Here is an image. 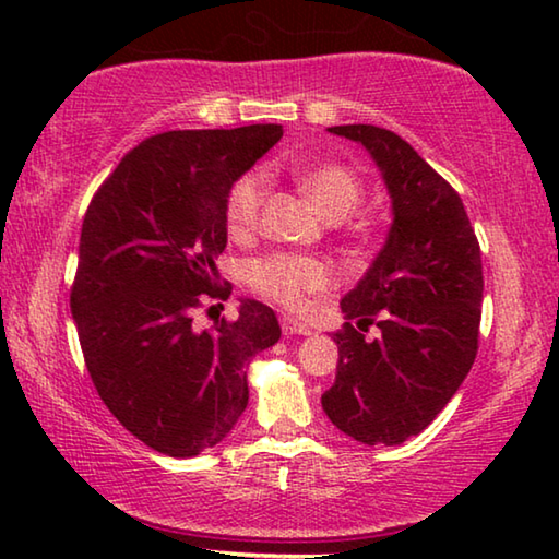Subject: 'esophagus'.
<instances>
[{
	"label": "esophagus",
	"mask_w": 559,
	"mask_h": 559,
	"mask_svg": "<svg viewBox=\"0 0 559 559\" xmlns=\"http://www.w3.org/2000/svg\"><path fill=\"white\" fill-rule=\"evenodd\" d=\"M281 330H283V335H310V328L290 316L281 318Z\"/></svg>",
	"instance_id": "1"
}]
</instances>
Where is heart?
Listing matches in <instances>:
<instances>
[{"label": "heart", "instance_id": "obj_1", "mask_svg": "<svg viewBox=\"0 0 559 559\" xmlns=\"http://www.w3.org/2000/svg\"><path fill=\"white\" fill-rule=\"evenodd\" d=\"M293 177L316 204V210L328 219H343L362 197V179L340 163H320L302 173H293ZM263 200H266V175L261 169H251L236 179L224 202V222L229 234L249 236L257 231ZM249 283L261 296L281 306L298 308L308 296L328 290L333 276L318 259L296 257V253H269L251 261Z\"/></svg>", "mask_w": 559, "mask_h": 559}]
</instances>
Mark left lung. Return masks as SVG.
Listing matches in <instances>:
<instances>
[{
    "instance_id": "8db88e82",
    "label": "left lung",
    "mask_w": 559,
    "mask_h": 559,
    "mask_svg": "<svg viewBox=\"0 0 559 559\" xmlns=\"http://www.w3.org/2000/svg\"><path fill=\"white\" fill-rule=\"evenodd\" d=\"M328 130L372 155L394 219L372 266L340 302L347 323L333 335L340 359L323 409L355 441L396 447L437 419L476 359L480 246L456 189L396 132ZM370 324L381 335L365 341Z\"/></svg>"
}]
</instances>
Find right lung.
Returning <instances> with one entry per match:
<instances>
[{
  "label": "right lung",
  "instance_id": "1",
  "mask_svg": "<svg viewBox=\"0 0 559 559\" xmlns=\"http://www.w3.org/2000/svg\"><path fill=\"white\" fill-rule=\"evenodd\" d=\"M281 126L169 130L132 147L83 216L71 313L110 414L150 449H212L249 404L246 367L278 343L276 313L241 300L197 333L194 308L226 300L216 278L229 187L278 143Z\"/></svg>",
  "mask_w": 559,
  "mask_h": 559
}]
</instances>
